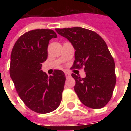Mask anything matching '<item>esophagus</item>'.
Returning <instances> with one entry per match:
<instances>
[{
	"label": "esophagus",
	"instance_id": "obj_1",
	"mask_svg": "<svg viewBox=\"0 0 131 131\" xmlns=\"http://www.w3.org/2000/svg\"><path fill=\"white\" fill-rule=\"evenodd\" d=\"M65 75L67 78H69V77L71 76V74H70L69 73H68V72H65Z\"/></svg>",
	"mask_w": 131,
	"mask_h": 131
}]
</instances>
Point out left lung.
Here are the masks:
<instances>
[{"label": "left lung", "instance_id": "left-lung-1", "mask_svg": "<svg viewBox=\"0 0 131 131\" xmlns=\"http://www.w3.org/2000/svg\"><path fill=\"white\" fill-rule=\"evenodd\" d=\"M56 31L67 39L75 49L72 68L84 67L86 72L84 78L71 75L80 101L92 109L105 107L116 83L115 62L105 41L95 32L81 27L56 28Z\"/></svg>", "mask_w": 131, "mask_h": 131}]
</instances>
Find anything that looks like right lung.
I'll return each mask as SVG.
<instances>
[{
  "label": "right lung",
  "mask_w": 131,
  "mask_h": 131,
  "mask_svg": "<svg viewBox=\"0 0 131 131\" xmlns=\"http://www.w3.org/2000/svg\"><path fill=\"white\" fill-rule=\"evenodd\" d=\"M56 37L52 30H30L17 39L11 51L9 71L16 91L26 105L39 114L53 112L62 100L64 72L54 70L48 77L41 70L49 40Z\"/></svg>",
  "instance_id": "add662e5"
}]
</instances>
